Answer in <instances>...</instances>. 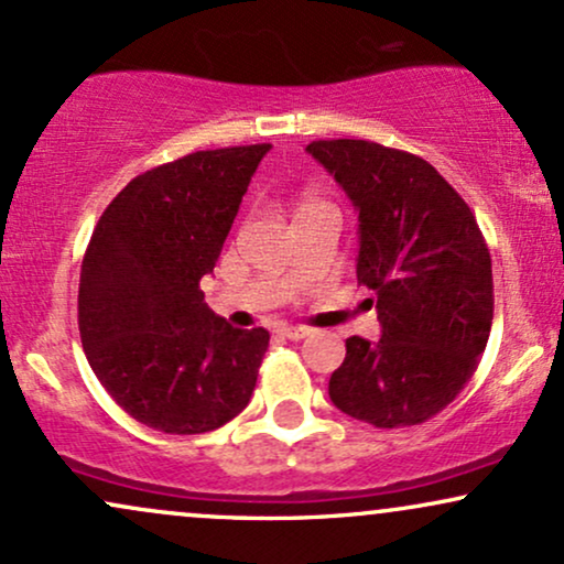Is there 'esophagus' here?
Segmentation results:
<instances>
[{"label": "esophagus", "mask_w": 564, "mask_h": 564, "mask_svg": "<svg viewBox=\"0 0 564 564\" xmlns=\"http://www.w3.org/2000/svg\"><path fill=\"white\" fill-rule=\"evenodd\" d=\"M278 332H281V336H286V339H291V341H300V339H304V336H310V328H304V326H281Z\"/></svg>", "instance_id": "esophagus-1"}]
</instances>
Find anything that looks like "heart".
I'll return each instance as SVG.
<instances>
[{
    "mask_svg": "<svg viewBox=\"0 0 564 564\" xmlns=\"http://www.w3.org/2000/svg\"><path fill=\"white\" fill-rule=\"evenodd\" d=\"M313 204H321V200L313 198V196H304V198L300 200V206H296V209H304V206H313Z\"/></svg>",
    "mask_w": 564,
    "mask_h": 564,
    "instance_id": "heart-1",
    "label": "heart"
}]
</instances>
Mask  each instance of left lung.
<instances>
[{"label": "left lung", "instance_id": "obj_1", "mask_svg": "<svg viewBox=\"0 0 564 564\" xmlns=\"http://www.w3.org/2000/svg\"><path fill=\"white\" fill-rule=\"evenodd\" d=\"M307 151L358 209V283L381 323L373 345L347 339L332 403L379 430L422 424L456 400L488 345L494 270L480 225L422 156L368 140H313Z\"/></svg>", "mask_w": 564, "mask_h": 564}]
</instances>
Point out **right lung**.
I'll return each mask as SVG.
<instances>
[{"label": "right lung", "instance_id": "right-lung-1", "mask_svg": "<svg viewBox=\"0 0 564 564\" xmlns=\"http://www.w3.org/2000/svg\"><path fill=\"white\" fill-rule=\"evenodd\" d=\"M268 151L187 153L138 174L97 219L79 278L82 347L106 392L151 430L200 435L249 405L270 334L212 313L200 278Z\"/></svg>", "mask_w": 564, "mask_h": 564}]
</instances>
